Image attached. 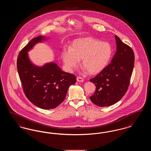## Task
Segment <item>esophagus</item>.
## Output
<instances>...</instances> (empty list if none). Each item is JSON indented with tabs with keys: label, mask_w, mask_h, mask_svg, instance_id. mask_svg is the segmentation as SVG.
<instances>
[{
	"label": "esophagus",
	"mask_w": 151,
	"mask_h": 151,
	"mask_svg": "<svg viewBox=\"0 0 151 151\" xmlns=\"http://www.w3.org/2000/svg\"><path fill=\"white\" fill-rule=\"evenodd\" d=\"M76 80H77L78 82H83L84 81V79L81 77H77Z\"/></svg>",
	"instance_id": "34e87169"
}]
</instances>
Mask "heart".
I'll return each mask as SVG.
<instances>
[{"label":"heart","instance_id":"b5f03b06","mask_svg":"<svg viewBox=\"0 0 151 151\" xmlns=\"http://www.w3.org/2000/svg\"><path fill=\"white\" fill-rule=\"evenodd\" d=\"M113 54V49L110 43L92 37H85L74 40L71 47H65L62 58L67 71L71 72L76 68L81 59L84 70L94 74L109 64Z\"/></svg>","mask_w":151,"mask_h":151}]
</instances>
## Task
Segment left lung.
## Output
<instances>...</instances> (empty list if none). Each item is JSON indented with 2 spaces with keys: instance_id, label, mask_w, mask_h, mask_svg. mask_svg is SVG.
I'll list each match as a JSON object with an SVG mask.
<instances>
[{
  "instance_id": "obj_1",
  "label": "left lung",
  "mask_w": 151,
  "mask_h": 151,
  "mask_svg": "<svg viewBox=\"0 0 151 151\" xmlns=\"http://www.w3.org/2000/svg\"><path fill=\"white\" fill-rule=\"evenodd\" d=\"M116 51L111 63L90 81L96 86L89 97L95 105L105 107L114 105L127 92L134 66V53L127 45L115 36Z\"/></svg>"
}]
</instances>
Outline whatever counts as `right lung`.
I'll return each mask as SVG.
<instances>
[{"instance_id":"right-lung-1","label":"right lung","mask_w":151,"mask_h":151,"mask_svg":"<svg viewBox=\"0 0 151 151\" xmlns=\"http://www.w3.org/2000/svg\"><path fill=\"white\" fill-rule=\"evenodd\" d=\"M47 37L39 36L32 39L22 50L17 60V68L24 92L36 106L43 109L57 107L65 100L69 86L74 84L75 75L63 71L54 62L42 66L34 65L28 51Z\"/></svg>"}]
</instances>
